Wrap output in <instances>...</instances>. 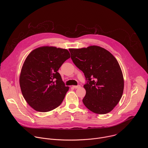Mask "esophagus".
I'll return each mask as SVG.
<instances>
[{"label": "esophagus", "mask_w": 148, "mask_h": 148, "mask_svg": "<svg viewBox=\"0 0 148 148\" xmlns=\"http://www.w3.org/2000/svg\"><path fill=\"white\" fill-rule=\"evenodd\" d=\"M80 86L79 85H78V86H73V87L74 88H75V89H77V88H80Z\"/></svg>", "instance_id": "1"}]
</instances>
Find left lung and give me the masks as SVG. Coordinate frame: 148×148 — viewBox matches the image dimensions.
Segmentation results:
<instances>
[{
  "label": "left lung",
  "instance_id": "obj_1",
  "mask_svg": "<svg viewBox=\"0 0 148 148\" xmlns=\"http://www.w3.org/2000/svg\"><path fill=\"white\" fill-rule=\"evenodd\" d=\"M74 64L85 75L86 94L82 99L91 111L105 114L111 111L120 101L124 81L119 63L107 50L96 46L79 49H70Z\"/></svg>",
  "mask_w": 148,
  "mask_h": 148
}]
</instances>
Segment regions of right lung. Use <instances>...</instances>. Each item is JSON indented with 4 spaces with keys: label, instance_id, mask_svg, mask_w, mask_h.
Masks as SVG:
<instances>
[{
    "label": "right lung",
    "instance_id": "obj_1",
    "mask_svg": "<svg viewBox=\"0 0 148 148\" xmlns=\"http://www.w3.org/2000/svg\"><path fill=\"white\" fill-rule=\"evenodd\" d=\"M70 57L66 49L41 47L27 57L21 71L20 86L23 96L37 111H50L61 103L69 90L58 69Z\"/></svg>",
    "mask_w": 148,
    "mask_h": 148
}]
</instances>
